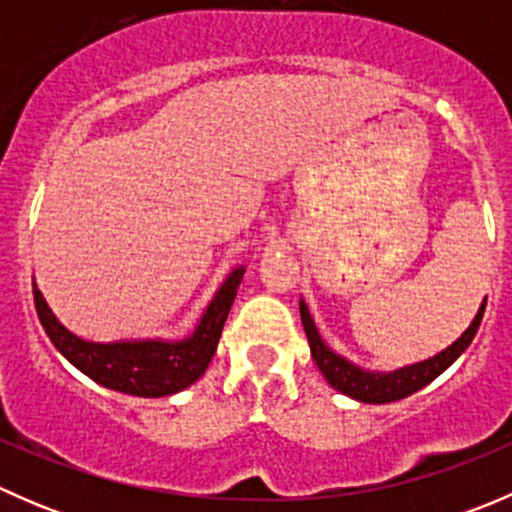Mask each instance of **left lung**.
I'll return each instance as SVG.
<instances>
[{"mask_svg": "<svg viewBox=\"0 0 512 512\" xmlns=\"http://www.w3.org/2000/svg\"><path fill=\"white\" fill-rule=\"evenodd\" d=\"M485 312V299L480 304L478 314L473 317L471 327L451 344V347L443 349L441 354L431 356V359H423L418 364L401 366L396 371H369L361 369V366L352 364L349 359H344L342 354H337L334 349L327 347V342L319 334L317 324H314L309 307L304 304V299H299V317H302L304 334H307L309 349H312L314 364L319 366V371L324 374V379L329 381L332 389H337L339 394L349 396V399L361 401V404H389V401H399L411 396L414 391L423 389L426 384H431L436 376H441L453 361L458 359L468 349V344L476 337L480 319Z\"/></svg>", "mask_w": 512, "mask_h": 512, "instance_id": "1", "label": "left lung"}]
</instances>
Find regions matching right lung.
<instances>
[{"label": "right lung", "instance_id": "1", "mask_svg": "<svg viewBox=\"0 0 512 512\" xmlns=\"http://www.w3.org/2000/svg\"><path fill=\"white\" fill-rule=\"evenodd\" d=\"M245 267H235L220 285L198 327L185 339H136V342H89L59 322L44 294L34 282V304L46 337L64 359H69L81 374L121 394L158 399L188 389L200 379L218 349L225 319L235 302Z\"/></svg>", "mask_w": 512, "mask_h": 512}]
</instances>
